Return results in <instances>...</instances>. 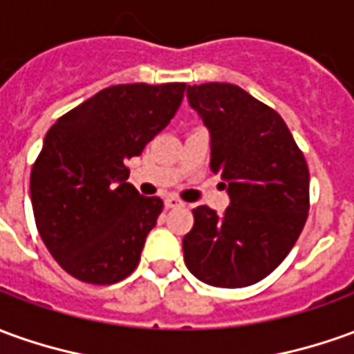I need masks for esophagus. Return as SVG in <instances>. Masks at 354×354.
<instances>
[{
	"label": "esophagus",
	"mask_w": 354,
	"mask_h": 354,
	"mask_svg": "<svg viewBox=\"0 0 354 354\" xmlns=\"http://www.w3.org/2000/svg\"><path fill=\"white\" fill-rule=\"evenodd\" d=\"M163 204H165V208L167 209L183 208V206H185V202H181L179 198H175V196H167V198L163 201Z\"/></svg>",
	"instance_id": "34e87169"
}]
</instances>
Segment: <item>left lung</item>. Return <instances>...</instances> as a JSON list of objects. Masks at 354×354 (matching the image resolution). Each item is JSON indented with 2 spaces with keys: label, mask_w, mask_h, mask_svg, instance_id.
Instances as JSON below:
<instances>
[{
  "label": "left lung",
  "mask_w": 354,
  "mask_h": 354,
  "mask_svg": "<svg viewBox=\"0 0 354 354\" xmlns=\"http://www.w3.org/2000/svg\"><path fill=\"white\" fill-rule=\"evenodd\" d=\"M189 106L209 135V169L221 177L229 206L192 209L183 239L185 264L214 287H247L289 254L308 214V167L285 121L229 82L187 88Z\"/></svg>",
  "instance_id": "obj_1"
}]
</instances>
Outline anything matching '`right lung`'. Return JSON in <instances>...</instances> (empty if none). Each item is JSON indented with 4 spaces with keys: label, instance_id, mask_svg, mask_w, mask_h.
Listing matches in <instances>:
<instances>
[{
    "label": "right lung",
    "instance_id": "add662e5",
    "mask_svg": "<svg viewBox=\"0 0 354 354\" xmlns=\"http://www.w3.org/2000/svg\"><path fill=\"white\" fill-rule=\"evenodd\" d=\"M185 82L117 84L59 117L30 173L36 227L57 264L111 285L135 272L163 208L129 185L125 162L169 125Z\"/></svg>",
    "mask_w": 354,
    "mask_h": 354
}]
</instances>
